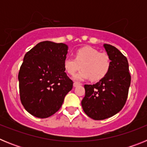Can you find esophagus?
I'll list each match as a JSON object with an SVG mask.
<instances>
[{
    "label": "esophagus",
    "mask_w": 147,
    "mask_h": 147,
    "mask_svg": "<svg viewBox=\"0 0 147 147\" xmlns=\"http://www.w3.org/2000/svg\"><path fill=\"white\" fill-rule=\"evenodd\" d=\"M80 85H81V84H80V82H74V87H77Z\"/></svg>",
    "instance_id": "1"
}]
</instances>
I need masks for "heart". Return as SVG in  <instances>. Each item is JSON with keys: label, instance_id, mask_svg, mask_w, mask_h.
I'll list each match as a JSON object with an SVG mask.
<instances>
[{"label": "heart", "instance_id": "b5f03b06", "mask_svg": "<svg viewBox=\"0 0 147 147\" xmlns=\"http://www.w3.org/2000/svg\"><path fill=\"white\" fill-rule=\"evenodd\" d=\"M74 57L65 58L63 65L66 72L71 75H74L82 67L83 69L74 77L76 80L80 81L91 78L93 81H98L106 76L110 69V57L90 46L77 49L74 52Z\"/></svg>", "mask_w": 147, "mask_h": 147}]
</instances>
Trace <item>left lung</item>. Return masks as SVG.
<instances>
[{
    "mask_svg": "<svg viewBox=\"0 0 147 147\" xmlns=\"http://www.w3.org/2000/svg\"><path fill=\"white\" fill-rule=\"evenodd\" d=\"M111 60L108 74L94 85H85V96L82 100L83 110L94 120H104L115 115L127 101L131 76L127 57L109 44L104 45Z\"/></svg>",
    "mask_w": 147,
    "mask_h": 147,
    "instance_id": "left-lung-1",
    "label": "left lung"
}]
</instances>
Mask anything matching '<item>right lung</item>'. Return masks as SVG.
<instances>
[{
	"mask_svg": "<svg viewBox=\"0 0 147 147\" xmlns=\"http://www.w3.org/2000/svg\"><path fill=\"white\" fill-rule=\"evenodd\" d=\"M67 45L40 42L25 54L18 74L20 97L27 112L45 119L60 109L73 81L65 72Z\"/></svg>",
	"mask_w": 147,
	"mask_h": 147,
	"instance_id": "obj_1",
	"label": "right lung"
}]
</instances>
